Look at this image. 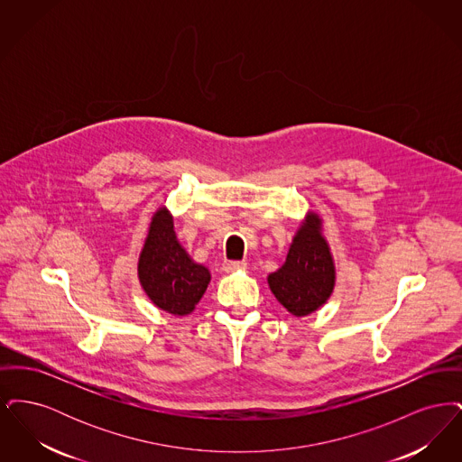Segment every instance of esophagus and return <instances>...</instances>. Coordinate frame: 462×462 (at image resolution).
Returning a JSON list of instances; mask_svg holds the SVG:
<instances>
[{"instance_id": "obj_1", "label": "esophagus", "mask_w": 462, "mask_h": 462, "mask_svg": "<svg viewBox=\"0 0 462 462\" xmlns=\"http://www.w3.org/2000/svg\"><path fill=\"white\" fill-rule=\"evenodd\" d=\"M242 268H245V262H225L223 263L225 272H236V270H242Z\"/></svg>"}]
</instances>
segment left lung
I'll list each match as a JSON object with an SVG mask.
<instances>
[{
  "mask_svg": "<svg viewBox=\"0 0 462 462\" xmlns=\"http://www.w3.org/2000/svg\"><path fill=\"white\" fill-rule=\"evenodd\" d=\"M266 281L277 301L294 317H307L328 303L336 286V263L319 213L308 211L289 245L286 262Z\"/></svg>",
  "mask_w": 462,
  "mask_h": 462,
  "instance_id": "1",
  "label": "left lung"
}]
</instances>
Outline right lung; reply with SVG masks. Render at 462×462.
<instances>
[{"mask_svg":"<svg viewBox=\"0 0 462 462\" xmlns=\"http://www.w3.org/2000/svg\"><path fill=\"white\" fill-rule=\"evenodd\" d=\"M138 281L155 307L190 315L211 282L208 266L198 263L176 237L173 215L157 208L138 256Z\"/></svg>","mask_w":462,"mask_h":462,"instance_id":"1","label":"right lung"}]
</instances>
